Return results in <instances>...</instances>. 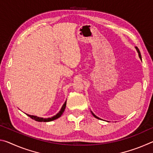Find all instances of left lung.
I'll return each mask as SVG.
<instances>
[{
	"label": "left lung",
	"instance_id": "obj_1",
	"mask_svg": "<svg viewBox=\"0 0 153 153\" xmlns=\"http://www.w3.org/2000/svg\"><path fill=\"white\" fill-rule=\"evenodd\" d=\"M136 51H137V52H138V56H139V57H140V59H141V61H142V56H141V54H140V51H139V49H138V47H136ZM91 113H92V115L93 116H94V117H96V118H97V119H98V120H100V119L99 118V117H97V116H96L95 115H94V113H93L92 112V111H91Z\"/></svg>",
	"mask_w": 153,
	"mask_h": 153
}]
</instances>
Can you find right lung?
<instances>
[{
  "label": "right lung",
  "mask_w": 153,
  "mask_h": 153,
  "mask_svg": "<svg viewBox=\"0 0 153 153\" xmlns=\"http://www.w3.org/2000/svg\"><path fill=\"white\" fill-rule=\"evenodd\" d=\"M66 102H67V100L65 103L63 104V105L62 106V107L61 108V110L59 112L56 114V115L53 116V117H49V118H42V117H37V116H34V115H28V114H26L27 116H29L30 118H32V120H35L36 121H39V122H48V121H53L55 120H56V119H58L59 117H60L62 115V114L64 112L65 109V107H66Z\"/></svg>",
  "instance_id": "1"
}]
</instances>
